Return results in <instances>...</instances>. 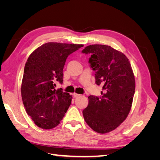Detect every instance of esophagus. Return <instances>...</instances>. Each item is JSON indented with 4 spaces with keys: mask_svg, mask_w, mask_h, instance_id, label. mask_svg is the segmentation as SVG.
<instances>
[{
    "mask_svg": "<svg viewBox=\"0 0 160 160\" xmlns=\"http://www.w3.org/2000/svg\"><path fill=\"white\" fill-rule=\"evenodd\" d=\"M72 95H73L74 98H78V97L80 96L79 94H77V93H74L73 94H72Z\"/></svg>",
    "mask_w": 160,
    "mask_h": 160,
    "instance_id": "obj_1",
    "label": "esophagus"
}]
</instances>
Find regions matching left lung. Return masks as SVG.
I'll use <instances>...</instances> for the list:
<instances>
[{
    "mask_svg": "<svg viewBox=\"0 0 160 160\" xmlns=\"http://www.w3.org/2000/svg\"><path fill=\"white\" fill-rule=\"evenodd\" d=\"M90 53L91 67L95 71V83L103 85L101 97H88L83 111L89 126L99 133L115 129L127 118L135 89V76L128 57L110 46L91 45L82 51Z\"/></svg>",
    "mask_w": 160,
    "mask_h": 160,
    "instance_id": "obj_1",
    "label": "left lung"
}]
</instances>
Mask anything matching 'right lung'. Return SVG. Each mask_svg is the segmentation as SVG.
<instances>
[{
	"label": "right lung",
	"instance_id": "obj_1",
	"mask_svg": "<svg viewBox=\"0 0 160 160\" xmlns=\"http://www.w3.org/2000/svg\"><path fill=\"white\" fill-rule=\"evenodd\" d=\"M83 45L50 42L38 47L28 57L21 83L22 103L37 126L51 129L63 118L72 95L55 89L62 83L67 57Z\"/></svg>",
	"mask_w": 160,
	"mask_h": 160
}]
</instances>
